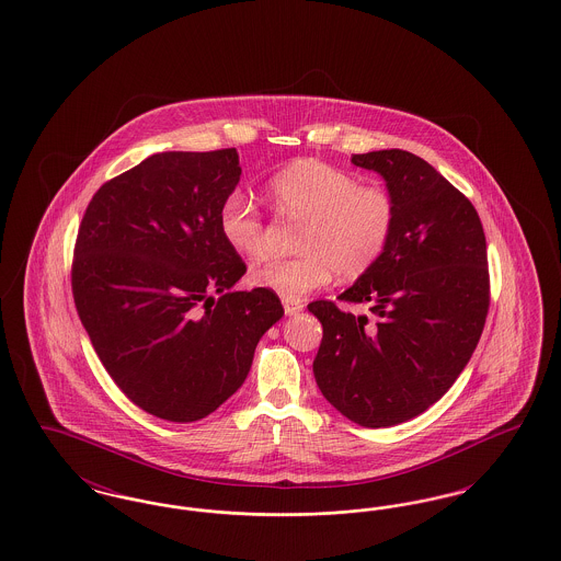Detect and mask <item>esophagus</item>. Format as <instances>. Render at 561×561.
<instances>
[{
	"label": "esophagus",
	"instance_id": "1",
	"mask_svg": "<svg viewBox=\"0 0 561 561\" xmlns=\"http://www.w3.org/2000/svg\"><path fill=\"white\" fill-rule=\"evenodd\" d=\"M284 302V311H286V316H296V313H300L302 311V300H290V298H284L282 300Z\"/></svg>",
	"mask_w": 561,
	"mask_h": 561
}]
</instances>
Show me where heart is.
Here are the masks:
<instances>
[{
	"instance_id": "1",
	"label": "heart",
	"mask_w": 561,
	"mask_h": 561,
	"mask_svg": "<svg viewBox=\"0 0 561 561\" xmlns=\"http://www.w3.org/2000/svg\"><path fill=\"white\" fill-rule=\"evenodd\" d=\"M268 195L279 213L307 220L296 259H271L252 268L256 288L300 300L323 288L332 273L359 279L387 254L396 227L398 204L389 188L362 185L353 172L320 160L294 161L271 176ZM218 231L227 245L245 259L267 252V227L254 202L229 191L218 206Z\"/></svg>"
}]
</instances>
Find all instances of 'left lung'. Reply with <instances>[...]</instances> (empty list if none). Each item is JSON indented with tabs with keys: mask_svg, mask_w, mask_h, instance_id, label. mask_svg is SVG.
Returning <instances> with one entry per match:
<instances>
[{
	"mask_svg": "<svg viewBox=\"0 0 561 561\" xmlns=\"http://www.w3.org/2000/svg\"><path fill=\"white\" fill-rule=\"evenodd\" d=\"M378 172L398 204L396 236L380 263L339 298L309 311L323 336L313 374L323 398L362 427L423 414L465 370L490 307L485 236L473 204L431 163L401 149L353 156Z\"/></svg>",
	"mask_w": 561,
	"mask_h": 561,
	"instance_id": "8db88e82",
	"label": "left lung"
}]
</instances>
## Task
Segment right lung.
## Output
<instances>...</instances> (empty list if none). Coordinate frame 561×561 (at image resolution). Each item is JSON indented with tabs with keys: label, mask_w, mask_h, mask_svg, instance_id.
<instances>
[{
	"label": "right lung",
	"mask_w": 561,
	"mask_h": 561,
	"mask_svg": "<svg viewBox=\"0 0 561 561\" xmlns=\"http://www.w3.org/2000/svg\"><path fill=\"white\" fill-rule=\"evenodd\" d=\"M240 174L236 149L156 153L107 181L81 218L71 267L81 323L122 393L170 423L229 400L284 316L271 290L231 293L245 263L218 231V206Z\"/></svg>",
	"instance_id": "right-lung-1"
}]
</instances>
